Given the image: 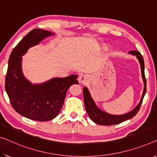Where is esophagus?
<instances>
[{
	"label": "esophagus",
	"instance_id": "obj_1",
	"mask_svg": "<svg viewBox=\"0 0 157 157\" xmlns=\"http://www.w3.org/2000/svg\"><path fill=\"white\" fill-rule=\"evenodd\" d=\"M78 81L81 83H86L87 82V77L85 75H81L79 76Z\"/></svg>",
	"mask_w": 157,
	"mask_h": 157
}]
</instances>
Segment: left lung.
<instances>
[{
  "label": "left lung",
  "instance_id": "obj_1",
  "mask_svg": "<svg viewBox=\"0 0 157 157\" xmlns=\"http://www.w3.org/2000/svg\"><path fill=\"white\" fill-rule=\"evenodd\" d=\"M129 53L136 55L137 58L139 60L140 64L142 76H143L144 84L143 96H142L140 102V103L134 109H132L131 112L127 113V114L123 115H112L99 109L97 106L95 105L92 98H91L90 94L89 93L88 88L85 87V88H83V98L84 104H85V108L90 119L93 122H95V124L102 125V126H112V125L121 124V123L124 122L125 121L128 120L135 117L137 114V113L138 112L140 108V106L142 105V102H143V100L144 95H145L147 90V81L145 76H144V59L142 55L140 54V52L139 51H137V50H131V51H129Z\"/></svg>",
  "mask_w": 157,
  "mask_h": 157
}]
</instances>
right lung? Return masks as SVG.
<instances>
[{"instance_id":"obj_1","label":"right lung","mask_w":157,"mask_h":157,"mask_svg":"<svg viewBox=\"0 0 157 157\" xmlns=\"http://www.w3.org/2000/svg\"><path fill=\"white\" fill-rule=\"evenodd\" d=\"M53 34L34 29L16 45L10 55L5 88L11 105L23 117L38 121H47L57 117L63 105L67 91L72 84L78 83L77 75L54 78L42 84L32 85L21 71V56L33 45Z\"/></svg>"}]
</instances>
